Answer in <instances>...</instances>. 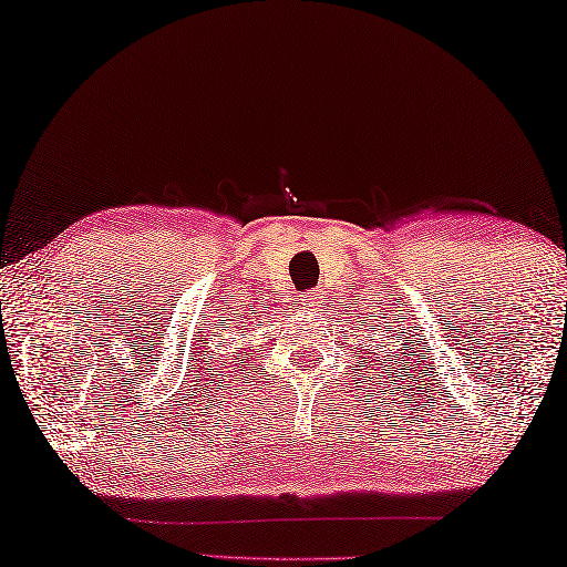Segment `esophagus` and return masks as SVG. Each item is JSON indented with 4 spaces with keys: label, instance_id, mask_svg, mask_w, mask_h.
<instances>
[{
    "label": "esophagus",
    "instance_id": "34e87169",
    "mask_svg": "<svg viewBox=\"0 0 567 567\" xmlns=\"http://www.w3.org/2000/svg\"><path fill=\"white\" fill-rule=\"evenodd\" d=\"M297 305H300L305 312H310V315H312V312H317V310H319V297H317L315 292L300 295V297H297Z\"/></svg>",
    "mask_w": 567,
    "mask_h": 567
}]
</instances>
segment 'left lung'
<instances>
[{"label":"left lung","mask_w":567,"mask_h":567,"mask_svg":"<svg viewBox=\"0 0 567 567\" xmlns=\"http://www.w3.org/2000/svg\"><path fill=\"white\" fill-rule=\"evenodd\" d=\"M364 324H367V319H362V327H364ZM367 327H369V329H364L367 334H362V337H364L362 342H369V354L374 357V362H379V357H382V364L386 367L384 372H386L389 377L396 372V367L411 364L409 360L403 359V354L405 353L403 344H396V342H394V337H396V332H399V329H394V324H391V322L384 324V317H382V319H374V322L367 324ZM396 327H399V324H396ZM359 332H362V329H359ZM411 337H414V334H411ZM401 339H404V343H409L412 349L410 359L411 357H416V354H414V342H416V339H414V342H411V339L406 337V332H404V337H401ZM374 343L378 344L377 350L373 349ZM391 346L400 347L396 355H394L393 350L390 349ZM362 352H364V349H362ZM394 358L398 359L396 365L393 364ZM364 359H369V357H364ZM421 359H424V354H421ZM379 374H382V372H379ZM406 377H409V374H406Z\"/></svg>","instance_id":"1"}]
</instances>
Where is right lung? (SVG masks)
I'll use <instances>...</instances> for the list:
<instances>
[{"instance_id": "add662e5", "label": "right lung", "mask_w": 567, "mask_h": 567, "mask_svg": "<svg viewBox=\"0 0 567 567\" xmlns=\"http://www.w3.org/2000/svg\"><path fill=\"white\" fill-rule=\"evenodd\" d=\"M252 315H255V312H252Z\"/></svg>"}]
</instances>
